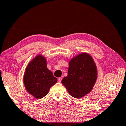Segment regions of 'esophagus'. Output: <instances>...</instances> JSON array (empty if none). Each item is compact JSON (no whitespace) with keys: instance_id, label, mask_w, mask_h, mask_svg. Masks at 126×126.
<instances>
[{"instance_id":"34e87169","label":"esophagus","mask_w":126,"mask_h":126,"mask_svg":"<svg viewBox=\"0 0 126 126\" xmlns=\"http://www.w3.org/2000/svg\"><path fill=\"white\" fill-rule=\"evenodd\" d=\"M62 80V77H59V78H58V80L59 82H61Z\"/></svg>"}]
</instances>
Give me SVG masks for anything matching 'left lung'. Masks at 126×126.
<instances>
[{"label":"left lung","mask_w":126,"mask_h":126,"mask_svg":"<svg viewBox=\"0 0 126 126\" xmlns=\"http://www.w3.org/2000/svg\"><path fill=\"white\" fill-rule=\"evenodd\" d=\"M97 78L96 65L88 53L73 57L69 63L68 76L62 80L71 96L80 98L92 90Z\"/></svg>","instance_id":"1"}]
</instances>
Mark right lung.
I'll return each mask as SVG.
<instances>
[{"instance_id": "right-lung-1", "label": "right lung", "mask_w": 126, "mask_h": 126, "mask_svg": "<svg viewBox=\"0 0 126 126\" xmlns=\"http://www.w3.org/2000/svg\"><path fill=\"white\" fill-rule=\"evenodd\" d=\"M23 82L28 92L35 98L40 99L47 94L57 79L47 68L46 58L38 55L27 65Z\"/></svg>"}]
</instances>
